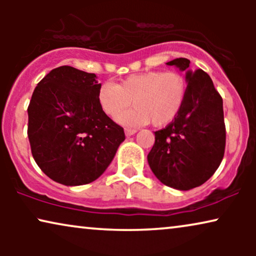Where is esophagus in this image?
<instances>
[{
  "label": "esophagus",
  "instance_id": "esophagus-1",
  "mask_svg": "<svg viewBox=\"0 0 256 256\" xmlns=\"http://www.w3.org/2000/svg\"><path fill=\"white\" fill-rule=\"evenodd\" d=\"M136 132H138V130H136V129H134V128H126L124 129V132H126V135H127V136L134 135Z\"/></svg>",
  "mask_w": 256,
  "mask_h": 256
}]
</instances>
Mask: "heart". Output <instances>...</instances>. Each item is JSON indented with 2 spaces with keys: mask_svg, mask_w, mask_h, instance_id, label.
I'll list each match as a JSON object with an SVG mask.
<instances>
[{
  "mask_svg": "<svg viewBox=\"0 0 256 256\" xmlns=\"http://www.w3.org/2000/svg\"><path fill=\"white\" fill-rule=\"evenodd\" d=\"M188 96V82L176 71H148L132 74L116 86L102 84L98 90V104L110 118L118 116L132 101L134 106L118 118L124 126L155 127L169 124L180 113Z\"/></svg>",
  "mask_w": 256,
  "mask_h": 256,
  "instance_id": "heart-1",
  "label": "heart"
}]
</instances>
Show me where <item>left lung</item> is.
<instances>
[{"instance_id":"left-lung-1","label":"left lung","mask_w":256,"mask_h":256,"mask_svg":"<svg viewBox=\"0 0 256 256\" xmlns=\"http://www.w3.org/2000/svg\"><path fill=\"white\" fill-rule=\"evenodd\" d=\"M166 64L186 70L188 96L178 116L155 132L148 163L164 185L186 191L204 184L222 160L226 146L222 98L208 73L188 70V59L177 58Z\"/></svg>"}]
</instances>
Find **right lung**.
Wrapping results in <instances>:
<instances>
[{
    "label": "right lung",
    "mask_w": 256,
    "mask_h": 256,
    "mask_svg": "<svg viewBox=\"0 0 256 256\" xmlns=\"http://www.w3.org/2000/svg\"><path fill=\"white\" fill-rule=\"evenodd\" d=\"M94 73L54 68L38 82L28 107V138L40 170L57 183L84 185L104 172L126 136L101 110Z\"/></svg>",
    "instance_id": "right-lung-1"
}]
</instances>
